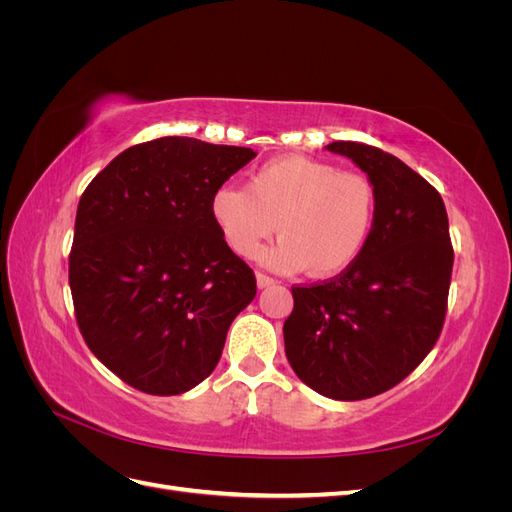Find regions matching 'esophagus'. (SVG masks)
I'll return each instance as SVG.
<instances>
[{"label":"esophagus","mask_w":512,"mask_h":512,"mask_svg":"<svg viewBox=\"0 0 512 512\" xmlns=\"http://www.w3.org/2000/svg\"><path fill=\"white\" fill-rule=\"evenodd\" d=\"M256 284H258V288H269V286L275 284V280H273L271 275L258 271V273H256Z\"/></svg>","instance_id":"34e87169"}]
</instances>
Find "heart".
I'll list each match as a JSON object with an SVG mask.
<instances>
[{"label":"heart","instance_id":"1","mask_svg":"<svg viewBox=\"0 0 512 512\" xmlns=\"http://www.w3.org/2000/svg\"><path fill=\"white\" fill-rule=\"evenodd\" d=\"M209 211L235 254L252 258L277 228L282 239L258 254L265 265L329 277L363 254L378 218V192L363 173L288 156L260 166L247 188L222 185Z\"/></svg>","mask_w":512,"mask_h":512}]
</instances>
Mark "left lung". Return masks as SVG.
<instances>
[{"instance_id":"1","label":"left lung","mask_w":512,"mask_h":512,"mask_svg":"<svg viewBox=\"0 0 512 512\" xmlns=\"http://www.w3.org/2000/svg\"><path fill=\"white\" fill-rule=\"evenodd\" d=\"M376 185L378 218L363 254L331 280L292 286L288 363L309 389L356 401L393 389L423 363L444 327L453 273L438 190L378 147L335 141Z\"/></svg>"}]
</instances>
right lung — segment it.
<instances>
[{
	"label": "right lung",
	"mask_w": 512,
	"mask_h": 512,
	"mask_svg": "<svg viewBox=\"0 0 512 512\" xmlns=\"http://www.w3.org/2000/svg\"><path fill=\"white\" fill-rule=\"evenodd\" d=\"M256 153L164 136L134 145L79 200L68 277L89 350L132 389L179 395L218 365L256 277L209 200Z\"/></svg>",
	"instance_id": "add662e5"
}]
</instances>
